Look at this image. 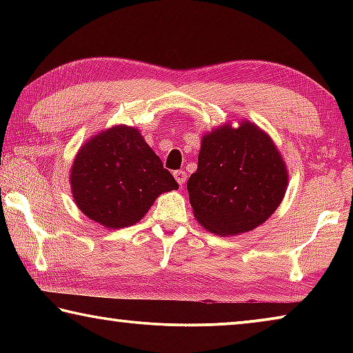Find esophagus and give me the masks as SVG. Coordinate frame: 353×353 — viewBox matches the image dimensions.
<instances>
[{"instance_id":"1","label":"esophagus","mask_w":353,"mask_h":353,"mask_svg":"<svg viewBox=\"0 0 353 353\" xmlns=\"http://www.w3.org/2000/svg\"><path fill=\"white\" fill-rule=\"evenodd\" d=\"M172 174H174V179L179 185H183L185 182H187V172H185L183 170H177L172 172Z\"/></svg>"}]
</instances>
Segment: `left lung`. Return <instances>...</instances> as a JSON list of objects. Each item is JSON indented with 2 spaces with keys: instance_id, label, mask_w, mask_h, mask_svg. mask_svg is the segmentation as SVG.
Segmentation results:
<instances>
[{
  "instance_id": "obj_1",
  "label": "left lung",
  "mask_w": 353,
  "mask_h": 353,
  "mask_svg": "<svg viewBox=\"0 0 353 353\" xmlns=\"http://www.w3.org/2000/svg\"><path fill=\"white\" fill-rule=\"evenodd\" d=\"M288 171L271 137L250 121L224 124L201 140L187 188L194 218L221 236L246 234L276 212Z\"/></svg>"
}]
</instances>
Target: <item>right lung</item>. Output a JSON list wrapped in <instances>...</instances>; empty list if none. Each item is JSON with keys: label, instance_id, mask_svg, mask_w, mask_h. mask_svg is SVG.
<instances>
[{"label": "right lung", "instance_id": "obj_1", "mask_svg": "<svg viewBox=\"0 0 353 353\" xmlns=\"http://www.w3.org/2000/svg\"><path fill=\"white\" fill-rule=\"evenodd\" d=\"M70 183L79 210L107 229L134 225L159 194L179 188L140 130L123 124L83 143Z\"/></svg>", "mask_w": 353, "mask_h": 353}]
</instances>
